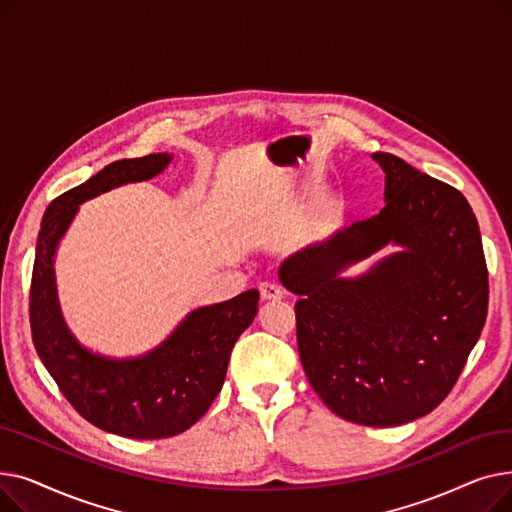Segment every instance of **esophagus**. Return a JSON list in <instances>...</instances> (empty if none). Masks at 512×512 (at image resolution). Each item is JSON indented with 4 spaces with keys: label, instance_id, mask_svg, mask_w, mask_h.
<instances>
[{
    "label": "esophagus",
    "instance_id": "34e87169",
    "mask_svg": "<svg viewBox=\"0 0 512 512\" xmlns=\"http://www.w3.org/2000/svg\"><path fill=\"white\" fill-rule=\"evenodd\" d=\"M259 294H261L263 301H280L284 297V290L274 282H261L259 284Z\"/></svg>",
    "mask_w": 512,
    "mask_h": 512
}]
</instances>
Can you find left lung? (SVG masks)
<instances>
[{
  "label": "left lung",
  "mask_w": 512,
  "mask_h": 512,
  "mask_svg": "<svg viewBox=\"0 0 512 512\" xmlns=\"http://www.w3.org/2000/svg\"><path fill=\"white\" fill-rule=\"evenodd\" d=\"M384 209L288 257L307 380L338 417L392 427L432 413L488 315V267L467 199L392 153ZM392 241L401 251L357 279L339 274Z\"/></svg>",
  "instance_id": "8db88e82"
}]
</instances>
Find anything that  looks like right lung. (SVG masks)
<instances>
[{"label": "right lung", "mask_w": 512, "mask_h": 512, "mask_svg": "<svg viewBox=\"0 0 512 512\" xmlns=\"http://www.w3.org/2000/svg\"><path fill=\"white\" fill-rule=\"evenodd\" d=\"M168 153L120 159L53 201L41 222L33 282L31 332L37 353L70 405L103 432L137 440L170 438L197 423L226 378L232 346L257 315L255 288L199 307L147 355L112 359L91 353L68 330L60 311L53 257L78 205L128 182L164 172Z\"/></svg>", "instance_id": "right-lung-1"}]
</instances>
